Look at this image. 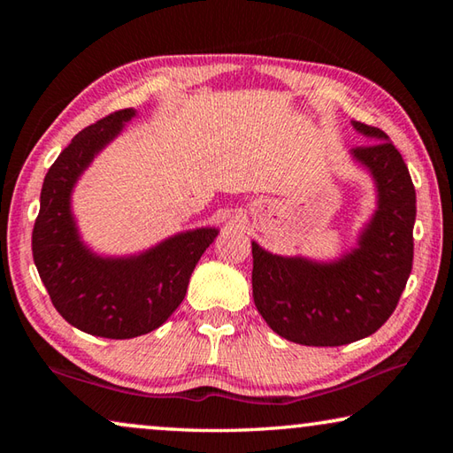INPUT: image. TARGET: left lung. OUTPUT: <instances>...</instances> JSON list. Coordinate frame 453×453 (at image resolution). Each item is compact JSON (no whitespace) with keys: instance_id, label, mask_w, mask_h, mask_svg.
<instances>
[{"instance_id":"obj_1","label":"left lung","mask_w":453,"mask_h":453,"mask_svg":"<svg viewBox=\"0 0 453 453\" xmlns=\"http://www.w3.org/2000/svg\"><path fill=\"white\" fill-rule=\"evenodd\" d=\"M375 143L351 150L378 188V210L357 248L334 262L273 256L251 242L257 311L275 334L302 346H346L392 316L413 262L416 189L402 153L378 127L354 121Z\"/></svg>"}]
</instances>
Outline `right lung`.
<instances>
[{
    "label": "right lung",
    "mask_w": 453,
    "mask_h": 453,
    "mask_svg": "<svg viewBox=\"0 0 453 453\" xmlns=\"http://www.w3.org/2000/svg\"><path fill=\"white\" fill-rule=\"evenodd\" d=\"M134 107L113 111L73 137L43 180L32 251L53 308L81 332L129 340L150 334L178 310L196 264L216 227L183 232L129 257H102L80 240L72 191L99 151L116 137Z\"/></svg>",
    "instance_id": "obj_1"
}]
</instances>
